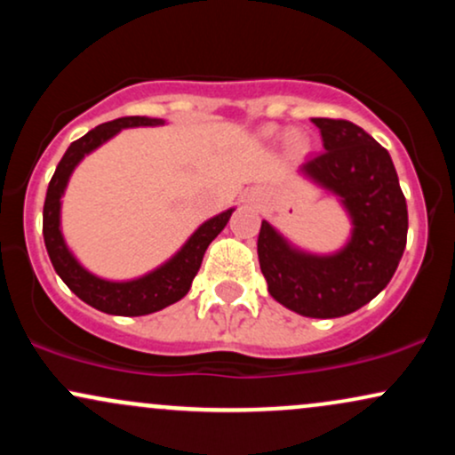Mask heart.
<instances>
[{"label":"heart","mask_w":455,"mask_h":455,"mask_svg":"<svg viewBox=\"0 0 455 455\" xmlns=\"http://www.w3.org/2000/svg\"><path fill=\"white\" fill-rule=\"evenodd\" d=\"M267 134H275V130H267ZM286 139H289V145L293 149L304 148V137L299 132H286Z\"/></svg>","instance_id":"heart-1"}]
</instances>
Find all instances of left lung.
Wrapping results in <instances>:
<instances>
[{
    "label": "left lung",
    "instance_id": "1",
    "mask_svg": "<svg viewBox=\"0 0 455 455\" xmlns=\"http://www.w3.org/2000/svg\"><path fill=\"white\" fill-rule=\"evenodd\" d=\"M323 154L301 173L338 196L351 237L331 254L297 248L267 220L260 224L259 263L278 304L301 316L336 318L372 301L398 269L409 231L406 198L389 151L347 119L312 117Z\"/></svg>",
    "mask_w": 455,
    "mask_h": 455
}]
</instances>
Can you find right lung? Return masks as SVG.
Segmentation results:
<instances>
[{"instance_id": "obj_1", "label": "right lung", "mask_w": 455, "mask_h": 455, "mask_svg": "<svg viewBox=\"0 0 455 455\" xmlns=\"http://www.w3.org/2000/svg\"><path fill=\"white\" fill-rule=\"evenodd\" d=\"M162 124H164V119L140 117V115L119 117L113 119V122L100 124V126L90 130L85 137L75 140L66 149L64 158L57 164L49 190H46L43 235L51 263H53L57 275L66 282L68 289L78 299H83L85 304L96 307V310L107 312V315L143 316L180 301L190 291L192 280H195L196 271L201 267L207 245L220 235L231 213L235 212V207H231V210L218 213V216L203 222L173 257L166 260V263H162L160 267L149 271V274L140 275V278L122 282L104 280L78 263L75 254L68 248L64 235H61V196H64L72 171L76 169L78 162L85 158L87 154H92L93 149H98L108 139H113L119 130L162 126Z\"/></svg>"}]
</instances>
